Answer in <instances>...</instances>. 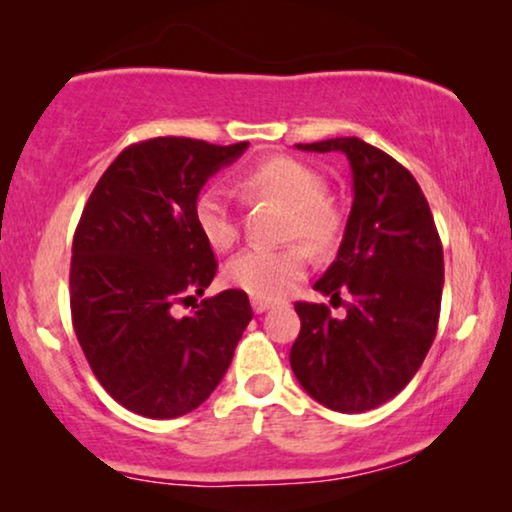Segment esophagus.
<instances>
[{"mask_svg":"<svg viewBox=\"0 0 512 512\" xmlns=\"http://www.w3.org/2000/svg\"><path fill=\"white\" fill-rule=\"evenodd\" d=\"M272 305H275V303H272L270 298H251V307H254V312H256V314H261V312H265V310H270Z\"/></svg>","mask_w":512,"mask_h":512,"instance_id":"34e87169","label":"esophagus"}]
</instances>
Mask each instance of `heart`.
I'll list each match as a JSON object with an SVG mask.
<instances>
[{
	"mask_svg": "<svg viewBox=\"0 0 512 512\" xmlns=\"http://www.w3.org/2000/svg\"><path fill=\"white\" fill-rule=\"evenodd\" d=\"M240 186L254 198H275L289 205L284 237H303L314 251L326 254L340 240L342 216L326 200L328 184L314 167L289 156H268L242 172ZM195 226L209 247L226 251L240 237V223L228 195L207 188L193 207ZM310 249L291 242L277 249H247L230 258L223 279L254 298H279L286 289L305 277Z\"/></svg>",
	"mask_w": 512,
	"mask_h": 512,
	"instance_id": "obj_1",
	"label": "heart"
}]
</instances>
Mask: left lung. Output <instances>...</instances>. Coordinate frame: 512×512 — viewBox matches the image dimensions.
<instances>
[{
    "label": "left lung",
    "mask_w": 512,
    "mask_h": 512,
    "mask_svg": "<svg viewBox=\"0 0 512 512\" xmlns=\"http://www.w3.org/2000/svg\"><path fill=\"white\" fill-rule=\"evenodd\" d=\"M342 151L352 165L354 202L338 258L314 289L341 303L298 300L300 333L291 368L314 401L335 412H366L394 398L429 354L443 298V244L422 188L405 167L359 137L296 144Z\"/></svg>",
    "instance_id": "left-lung-1"
}]
</instances>
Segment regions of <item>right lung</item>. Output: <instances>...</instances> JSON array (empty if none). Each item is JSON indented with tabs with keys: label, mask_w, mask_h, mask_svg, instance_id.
Returning a JSON list of instances; mask_svg holds the SVG:
<instances>
[{
	"label": "right lung",
	"mask_w": 512,
	"mask_h": 512,
	"mask_svg": "<svg viewBox=\"0 0 512 512\" xmlns=\"http://www.w3.org/2000/svg\"><path fill=\"white\" fill-rule=\"evenodd\" d=\"M247 146L191 137L130 144L83 207L69 268L72 324L107 394L142 417L172 419L205 403L254 317L240 289L174 314L219 268L195 226L200 188Z\"/></svg>",
	"instance_id": "obj_1"
}]
</instances>
